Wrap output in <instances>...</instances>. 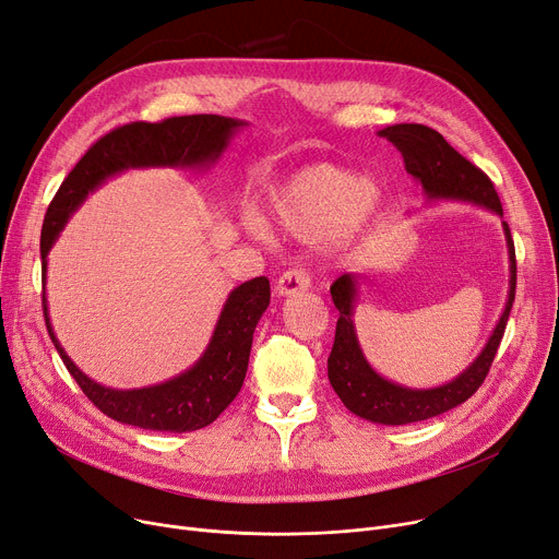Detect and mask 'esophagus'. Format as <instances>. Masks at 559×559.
Masks as SVG:
<instances>
[{
	"label": "esophagus",
	"mask_w": 559,
	"mask_h": 559,
	"mask_svg": "<svg viewBox=\"0 0 559 559\" xmlns=\"http://www.w3.org/2000/svg\"><path fill=\"white\" fill-rule=\"evenodd\" d=\"M310 287V276L301 266H295V270H287L281 274V278L276 281V295L278 297H293L299 293H306Z\"/></svg>",
	"instance_id": "1"
}]
</instances>
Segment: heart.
Returning <instances> with one entry per match:
<instances>
[{"label": "heart", "instance_id": "b5f03b06", "mask_svg": "<svg viewBox=\"0 0 559 559\" xmlns=\"http://www.w3.org/2000/svg\"><path fill=\"white\" fill-rule=\"evenodd\" d=\"M377 193L368 180L345 166L312 164L289 176L270 199L272 219L289 235L306 241L324 239L340 228L360 226L374 212ZM245 228L270 239L272 228L262 214L249 210Z\"/></svg>", "mask_w": 559, "mask_h": 559}]
</instances>
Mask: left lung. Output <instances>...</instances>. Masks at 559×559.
Instances as JSON below:
<instances>
[{"label":"left lung","mask_w":559,"mask_h":559,"mask_svg":"<svg viewBox=\"0 0 559 559\" xmlns=\"http://www.w3.org/2000/svg\"><path fill=\"white\" fill-rule=\"evenodd\" d=\"M404 157L406 174L416 178L427 201H461L496 212L502 219V205L489 176L479 171L436 130L418 123H400L379 130ZM509 253V293L500 320L471 366L452 381L436 388H408L381 377L362 354L354 326V306L358 297V274H343L331 285V299L340 312L335 340L329 356V381L343 404L379 425H411L464 404L489 374L504 326L516 295V253L507 222H502Z\"/></svg>","instance_id":"8db88e82"}]
</instances>
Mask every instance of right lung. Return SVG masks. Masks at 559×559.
Masks as SVG:
<instances>
[{
	"label": "right lung",
	"mask_w": 559,
	"mask_h": 559,
	"mask_svg": "<svg viewBox=\"0 0 559 559\" xmlns=\"http://www.w3.org/2000/svg\"><path fill=\"white\" fill-rule=\"evenodd\" d=\"M245 126L247 120L239 118L193 114L166 118L162 123H130L95 141L61 182L57 197L47 207L40 233L43 283L47 253L55 247L72 212L86 201L91 191L128 168L171 166L203 171L222 157L235 132ZM270 281L264 276L237 285L222 308L203 356L182 374L134 391H116L93 381L70 360L55 335L45 287L43 314L63 366L105 416L141 429L182 433L207 427L237 397L249 368L253 331L270 306Z\"/></svg>",
	"instance_id": "obj_1"
}]
</instances>
